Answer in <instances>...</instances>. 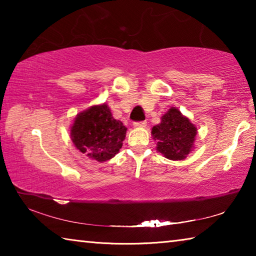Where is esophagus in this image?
<instances>
[{
	"label": "esophagus",
	"instance_id": "esophagus-1",
	"mask_svg": "<svg viewBox=\"0 0 256 256\" xmlns=\"http://www.w3.org/2000/svg\"><path fill=\"white\" fill-rule=\"evenodd\" d=\"M134 128H144L146 125V120H141V122H134Z\"/></svg>",
	"mask_w": 256,
	"mask_h": 256
}]
</instances>
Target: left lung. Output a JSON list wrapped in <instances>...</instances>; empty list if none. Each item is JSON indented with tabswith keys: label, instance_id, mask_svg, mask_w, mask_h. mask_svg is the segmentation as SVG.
Masks as SVG:
<instances>
[{
	"label": "left lung",
	"instance_id": "1",
	"mask_svg": "<svg viewBox=\"0 0 256 256\" xmlns=\"http://www.w3.org/2000/svg\"><path fill=\"white\" fill-rule=\"evenodd\" d=\"M198 130L196 125L172 107L162 115V122L152 128L151 134L157 140V150L170 160H183L194 146Z\"/></svg>",
	"mask_w": 256,
	"mask_h": 256
}]
</instances>
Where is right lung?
<instances>
[{
    "mask_svg": "<svg viewBox=\"0 0 256 256\" xmlns=\"http://www.w3.org/2000/svg\"><path fill=\"white\" fill-rule=\"evenodd\" d=\"M126 128L112 118L106 104L88 108L76 115L71 128L76 148L99 162L115 157L122 148Z\"/></svg>",
    "mask_w": 256,
    "mask_h": 256,
    "instance_id": "1",
    "label": "right lung"
}]
</instances>
